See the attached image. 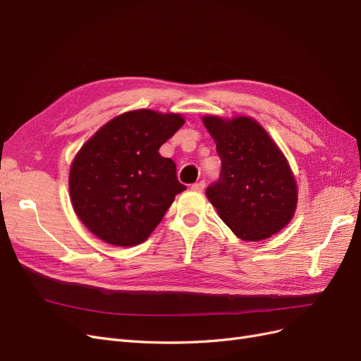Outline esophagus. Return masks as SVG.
Listing matches in <instances>:
<instances>
[{"instance_id":"1","label":"esophagus","mask_w":361,"mask_h":361,"mask_svg":"<svg viewBox=\"0 0 361 361\" xmlns=\"http://www.w3.org/2000/svg\"><path fill=\"white\" fill-rule=\"evenodd\" d=\"M204 187H206V182H204V180H200V182H197V183H194L192 187H191V190H194V191H203Z\"/></svg>"}]
</instances>
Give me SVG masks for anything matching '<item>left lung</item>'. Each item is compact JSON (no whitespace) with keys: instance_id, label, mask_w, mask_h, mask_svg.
I'll list each match as a JSON object with an SVG mask.
<instances>
[{"instance_id":"obj_1","label":"left lung","mask_w":361,"mask_h":361,"mask_svg":"<svg viewBox=\"0 0 361 361\" xmlns=\"http://www.w3.org/2000/svg\"><path fill=\"white\" fill-rule=\"evenodd\" d=\"M202 122L221 158L220 180L207 187V200L244 241L279 233L293 218L298 187L276 141L248 116H203Z\"/></svg>"}]
</instances>
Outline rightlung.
<instances>
[{
  "instance_id": "obj_1",
  "label": "right lung",
  "mask_w": 361,
  "mask_h": 361,
  "mask_svg": "<svg viewBox=\"0 0 361 361\" xmlns=\"http://www.w3.org/2000/svg\"><path fill=\"white\" fill-rule=\"evenodd\" d=\"M185 123L182 114L134 110L99 128L75 155L69 192L75 214L102 241L145 243L185 185L159 147Z\"/></svg>"
}]
</instances>
